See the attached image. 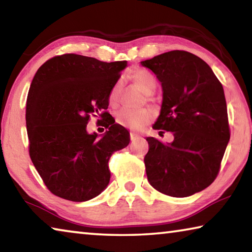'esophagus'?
<instances>
[{"mask_svg":"<svg viewBox=\"0 0 252 252\" xmlns=\"http://www.w3.org/2000/svg\"><path fill=\"white\" fill-rule=\"evenodd\" d=\"M139 134L138 133H133V132H131L130 133V139H131V141H134V140H136L139 138Z\"/></svg>","mask_w":252,"mask_h":252,"instance_id":"1","label":"esophagus"}]
</instances>
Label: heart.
Masks as SVG:
<instances>
[{"label": "heart", "mask_w": 252, "mask_h": 252, "mask_svg": "<svg viewBox=\"0 0 252 252\" xmlns=\"http://www.w3.org/2000/svg\"><path fill=\"white\" fill-rule=\"evenodd\" d=\"M130 80L135 85L147 93V99L151 101V93L157 88V79L150 72L146 70H136L130 74ZM122 84L120 81L114 83L108 93V102L111 106H117L120 101ZM153 119V112L151 109L142 108L138 110H132L127 108H122L116 113V121L118 125L126 127L130 130H141L148 126Z\"/></svg>", "instance_id": "1"}]
</instances>
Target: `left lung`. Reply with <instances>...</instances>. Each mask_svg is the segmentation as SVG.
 Instances as JSON below:
<instances>
[{
  "label": "left lung",
  "mask_w": 252,
  "mask_h": 252,
  "mask_svg": "<svg viewBox=\"0 0 252 252\" xmlns=\"http://www.w3.org/2000/svg\"><path fill=\"white\" fill-rule=\"evenodd\" d=\"M141 64L157 75L163 90L152 127L174 136L169 144L147 138L148 180L161 193L189 197L216 180L229 142L222 84L202 59L187 51H170Z\"/></svg>",
  "instance_id": "obj_1"
}]
</instances>
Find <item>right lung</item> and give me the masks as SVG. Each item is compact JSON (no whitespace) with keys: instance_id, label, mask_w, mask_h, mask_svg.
I'll return each mask as SVG.
<instances>
[{"instance_id":"obj_1","label":"right lung","mask_w":252,"mask_h":252,"mask_svg":"<svg viewBox=\"0 0 252 252\" xmlns=\"http://www.w3.org/2000/svg\"><path fill=\"white\" fill-rule=\"evenodd\" d=\"M126 66V61L65 53L48 60L34 75L25 114L29 153L57 197L88 201L109 185L110 158L130 142L129 132L106 111L109 90ZM91 116L109 129L102 138L87 133Z\"/></svg>"}]
</instances>
